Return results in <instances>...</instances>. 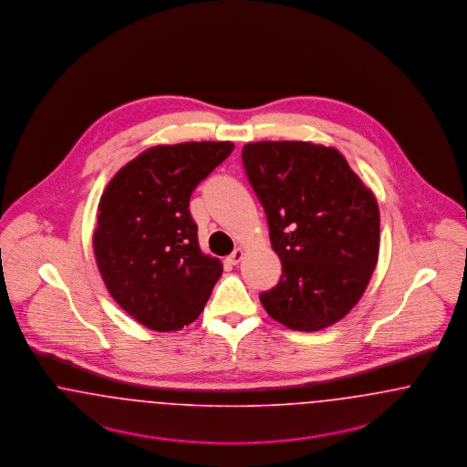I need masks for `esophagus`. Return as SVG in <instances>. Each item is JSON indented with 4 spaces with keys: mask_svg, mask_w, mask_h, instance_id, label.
I'll use <instances>...</instances> for the list:
<instances>
[{
    "mask_svg": "<svg viewBox=\"0 0 467 467\" xmlns=\"http://www.w3.org/2000/svg\"><path fill=\"white\" fill-rule=\"evenodd\" d=\"M243 249H241V247H237V249H235V251H234V253H232L228 258H226V262H228L230 265H237L239 262H241V260H243Z\"/></svg>",
    "mask_w": 467,
    "mask_h": 467,
    "instance_id": "obj_1",
    "label": "esophagus"
}]
</instances>
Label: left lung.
I'll list each match as a JSON object with an SVG mask.
<instances>
[{
    "mask_svg": "<svg viewBox=\"0 0 467 467\" xmlns=\"http://www.w3.org/2000/svg\"><path fill=\"white\" fill-rule=\"evenodd\" d=\"M243 162L283 262L277 285L260 295L265 310L296 331L335 325L359 302L379 260L373 192L323 144L249 142Z\"/></svg>",
    "mask_w": 467,
    "mask_h": 467,
    "instance_id": "8db88e82",
    "label": "left lung"
}]
</instances>
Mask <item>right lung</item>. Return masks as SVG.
Wrapping results in <instances>:
<instances>
[{"instance_id":"add662e5","label":"right lung","mask_w":467,"mask_h":467,"mask_svg":"<svg viewBox=\"0 0 467 467\" xmlns=\"http://www.w3.org/2000/svg\"><path fill=\"white\" fill-rule=\"evenodd\" d=\"M230 141L148 148L108 182L98 207L94 254L113 300L142 326L176 331L193 323L222 277L203 254L190 197L232 153Z\"/></svg>"}]
</instances>
